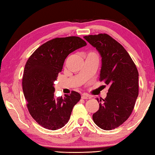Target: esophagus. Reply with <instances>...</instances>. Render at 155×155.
Wrapping results in <instances>:
<instances>
[{
  "mask_svg": "<svg viewBox=\"0 0 155 155\" xmlns=\"http://www.w3.org/2000/svg\"><path fill=\"white\" fill-rule=\"evenodd\" d=\"M81 98H83V99H90V98H92V97L91 95H88L87 94H83L81 96Z\"/></svg>",
  "mask_w": 155,
  "mask_h": 155,
  "instance_id": "obj_1",
  "label": "esophagus"
}]
</instances>
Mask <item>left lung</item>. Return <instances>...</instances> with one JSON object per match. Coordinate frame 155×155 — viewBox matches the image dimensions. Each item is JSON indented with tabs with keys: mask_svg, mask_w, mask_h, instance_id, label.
<instances>
[{
	"mask_svg": "<svg viewBox=\"0 0 155 155\" xmlns=\"http://www.w3.org/2000/svg\"><path fill=\"white\" fill-rule=\"evenodd\" d=\"M102 58L100 81L110 86L107 97L97 98L99 108L93 115L98 127L109 130L126 121L139 95V72L127 51L107 34L85 36Z\"/></svg>",
	"mask_w": 155,
	"mask_h": 155,
	"instance_id": "obj_1",
	"label": "left lung"
}]
</instances>
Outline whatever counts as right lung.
Instances as JSON below:
<instances>
[{"label":"right lung","instance_id":"add662e5","mask_svg":"<svg viewBox=\"0 0 155 155\" xmlns=\"http://www.w3.org/2000/svg\"><path fill=\"white\" fill-rule=\"evenodd\" d=\"M86 45L78 37L52 39L39 47L25 64L22 90L28 110L35 120L47 129L63 127L81 99V94L75 91L64 97H55L54 82L67 56Z\"/></svg>","mask_w":155,"mask_h":155}]
</instances>
